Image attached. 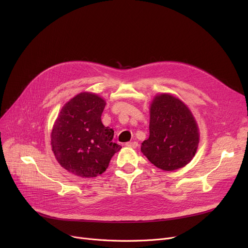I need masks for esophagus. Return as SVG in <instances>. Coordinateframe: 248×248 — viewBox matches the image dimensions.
<instances>
[{
    "mask_svg": "<svg viewBox=\"0 0 248 248\" xmlns=\"http://www.w3.org/2000/svg\"><path fill=\"white\" fill-rule=\"evenodd\" d=\"M125 146L128 147V148H134L135 149V148L139 147V144H138V141H128V142H126Z\"/></svg>",
    "mask_w": 248,
    "mask_h": 248,
    "instance_id": "34e87169",
    "label": "esophagus"
}]
</instances>
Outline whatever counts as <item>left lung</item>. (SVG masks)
<instances>
[{
	"mask_svg": "<svg viewBox=\"0 0 248 248\" xmlns=\"http://www.w3.org/2000/svg\"><path fill=\"white\" fill-rule=\"evenodd\" d=\"M199 128L186 104L178 97L161 93L150 107V137L140 151L163 171H175L194 158L199 145Z\"/></svg>",
	"mask_w": 248,
	"mask_h": 248,
	"instance_id": "obj_1",
	"label": "left lung"
}]
</instances>
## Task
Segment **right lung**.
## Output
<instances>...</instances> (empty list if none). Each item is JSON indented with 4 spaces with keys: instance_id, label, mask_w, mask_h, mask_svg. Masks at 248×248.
Listing matches in <instances>:
<instances>
[{
    "instance_id": "right-lung-1",
    "label": "right lung",
    "mask_w": 248,
    "mask_h": 248,
    "mask_svg": "<svg viewBox=\"0 0 248 248\" xmlns=\"http://www.w3.org/2000/svg\"><path fill=\"white\" fill-rule=\"evenodd\" d=\"M106 100L81 93L61 108L51 132V147L65 170L81 178H93L107 170L122 147L112 141L113 131L101 123Z\"/></svg>"
}]
</instances>
